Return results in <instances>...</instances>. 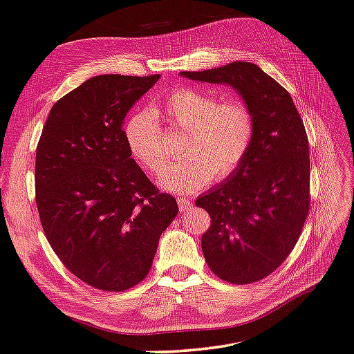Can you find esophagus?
<instances>
[{"label": "esophagus", "instance_id": "1", "mask_svg": "<svg viewBox=\"0 0 354 354\" xmlns=\"http://www.w3.org/2000/svg\"><path fill=\"white\" fill-rule=\"evenodd\" d=\"M176 201H178V205H179V210H181V212H185V210H189V209L192 207V201H190V198L178 196V198H176Z\"/></svg>", "mask_w": 354, "mask_h": 354}]
</instances>
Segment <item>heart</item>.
<instances>
[{
  "instance_id": "heart-1",
  "label": "heart",
  "mask_w": 354,
  "mask_h": 354,
  "mask_svg": "<svg viewBox=\"0 0 354 354\" xmlns=\"http://www.w3.org/2000/svg\"><path fill=\"white\" fill-rule=\"evenodd\" d=\"M159 115L185 131L183 159L167 167L158 179L167 190L194 194L212 178H227L239 169L252 145L255 119L244 102H220L216 94L199 88L173 89L159 110H136L124 124L128 150L151 175L162 170L167 159Z\"/></svg>"
}]
</instances>
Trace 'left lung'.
Wrapping results in <instances>:
<instances>
[{"label":"left lung","instance_id":"left-lung-1","mask_svg":"<svg viewBox=\"0 0 354 354\" xmlns=\"http://www.w3.org/2000/svg\"><path fill=\"white\" fill-rule=\"evenodd\" d=\"M190 80L227 85L255 119L250 150L232 175L199 196L212 224L201 248L224 281L252 283L275 271L297 243L310 209V147L286 89L254 63L234 62Z\"/></svg>","mask_w":354,"mask_h":354}]
</instances>
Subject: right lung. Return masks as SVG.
<instances>
[{"instance_id": "add662e5", "label": "right lung", "mask_w": 354, "mask_h": 354, "mask_svg": "<svg viewBox=\"0 0 354 354\" xmlns=\"http://www.w3.org/2000/svg\"><path fill=\"white\" fill-rule=\"evenodd\" d=\"M159 74L95 75L50 108L37 145V207L46 239L75 277L125 291L149 274L178 215L131 158L124 120Z\"/></svg>"}]
</instances>
